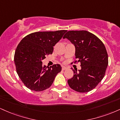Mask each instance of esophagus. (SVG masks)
Instances as JSON below:
<instances>
[{"mask_svg":"<svg viewBox=\"0 0 120 120\" xmlns=\"http://www.w3.org/2000/svg\"><path fill=\"white\" fill-rule=\"evenodd\" d=\"M67 67H62V70H63V71H65V70H67Z\"/></svg>","mask_w":120,"mask_h":120,"instance_id":"1","label":"esophagus"}]
</instances>
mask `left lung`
Masks as SVG:
<instances>
[{
    "instance_id": "8db88e82",
    "label": "left lung",
    "mask_w": 120,
    "mask_h": 120,
    "mask_svg": "<svg viewBox=\"0 0 120 120\" xmlns=\"http://www.w3.org/2000/svg\"><path fill=\"white\" fill-rule=\"evenodd\" d=\"M63 38H67L75 48L74 63H81V69H73V77L68 80L71 89L79 93L93 90L103 79L108 64L105 46L99 38L85 30L68 31Z\"/></svg>"
}]
</instances>
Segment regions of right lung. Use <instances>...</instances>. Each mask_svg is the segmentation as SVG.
Here are the masks:
<instances>
[{"instance_id":"right-lung-1","label":"right lung","mask_w":120,"mask_h":120,"mask_svg":"<svg viewBox=\"0 0 120 120\" xmlns=\"http://www.w3.org/2000/svg\"><path fill=\"white\" fill-rule=\"evenodd\" d=\"M67 30L38 31L25 37L19 43L14 56L16 71L26 87L35 91L46 90L61 71L59 64L49 67L42 60L52 54L53 46Z\"/></svg>"}]
</instances>
